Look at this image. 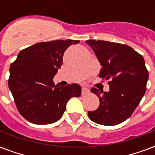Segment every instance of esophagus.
I'll return each instance as SVG.
<instances>
[{"label":"esophagus","instance_id":"34e87169","mask_svg":"<svg viewBox=\"0 0 155 155\" xmlns=\"http://www.w3.org/2000/svg\"><path fill=\"white\" fill-rule=\"evenodd\" d=\"M90 92V90L86 87H82V95H84V94H87L88 92Z\"/></svg>","mask_w":155,"mask_h":155}]
</instances>
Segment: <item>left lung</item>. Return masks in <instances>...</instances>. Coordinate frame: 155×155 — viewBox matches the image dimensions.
Returning <instances> with one entry per match:
<instances>
[{
	"instance_id": "8db88e82",
	"label": "left lung",
	"mask_w": 155,
	"mask_h": 155,
	"mask_svg": "<svg viewBox=\"0 0 155 155\" xmlns=\"http://www.w3.org/2000/svg\"><path fill=\"white\" fill-rule=\"evenodd\" d=\"M102 68L99 77L110 80L109 91L91 88L100 105L87 113L93 122L116 125L132 115L147 91L149 73L144 58L127 45L101 40H87Z\"/></svg>"
}]
</instances>
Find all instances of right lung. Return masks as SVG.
<instances>
[{"label":"right lung","instance_id":"obj_1","mask_svg":"<svg viewBox=\"0 0 155 155\" xmlns=\"http://www.w3.org/2000/svg\"><path fill=\"white\" fill-rule=\"evenodd\" d=\"M78 42H38L21 50L10 65L8 87L18 112L28 121L36 125L55 122L63 117L68 101L80 97L81 87L77 84L58 87L53 82L65 51Z\"/></svg>","mask_w":155,"mask_h":155}]
</instances>
